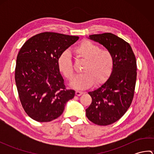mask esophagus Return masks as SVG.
<instances>
[{
    "label": "esophagus",
    "mask_w": 154,
    "mask_h": 154,
    "mask_svg": "<svg viewBox=\"0 0 154 154\" xmlns=\"http://www.w3.org/2000/svg\"><path fill=\"white\" fill-rule=\"evenodd\" d=\"M76 95L77 96H81V94H83V92H81V91H76Z\"/></svg>",
    "instance_id": "1"
}]
</instances>
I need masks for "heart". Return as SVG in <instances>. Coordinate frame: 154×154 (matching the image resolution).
Masks as SVG:
<instances>
[{
	"label": "heart",
	"instance_id": "1",
	"mask_svg": "<svg viewBox=\"0 0 154 154\" xmlns=\"http://www.w3.org/2000/svg\"><path fill=\"white\" fill-rule=\"evenodd\" d=\"M74 53L81 60L85 61L82 71L83 73L77 75L71 81L70 85L77 90L89 87L94 83L99 85L104 82L112 72L114 59L109 50L100 48L89 40H85L74 49ZM59 70L67 80H71L74 75L70 54L65 51L57 60Z\"/></svg>",
	"mask_w": 154,
	"mask_h": 154
}]
</instances>
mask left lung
<instances>
[{
	"label": "left lung",
	"instance_id": "left-lung-1",
	"mask_svg": "<svg viewBox=\"0 0 154 154\" xmlns=\"http://www.w3.org/2000/svg\"><path fill=\"white\" fill-rule=\"evenodd\" d=\"M89 39L103 45L114 59L110 77L100 87L88 93L92 103L86 109L90 121L106 126L119 120L132 103L137 76L136 57L130 44L113 34L90 35Z\"/></svg>",
	"mask_w": 154,
	"mask_h": 154
}]
</instances>
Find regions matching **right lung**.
Segmentation results:
<instances>
[{
  "mask_svg": "<svg viewBox=\"0 0 154 154\" xmlns=\"http://www.w3.org/2000/svg\"><path fill=\"white\" fill-rule=\"evenodd\" d=\"M79 36L44 32L29 39L16 58L15 81L23 109L31 119L50 122L63 113L65 104L74 97L65 89L57 60Z\"/></svg>",
  "mask_w": 154,
  "mask_h": 154,
  "instance_id": "1",
  "label": "right lung"
}]
</instances>
